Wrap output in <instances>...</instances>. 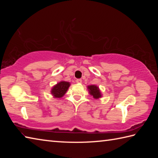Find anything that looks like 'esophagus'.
I'll return each instance as SVG.
<instances>
[{
	"label": "esophagus",
	"mask_w": 158,
	"mask_h": 158,
	"mask_svg": "<svg viewBox=\"0 0 158 158\" xmlns=\"http://www.w3.org/2000/svg\"><path fill=\"white\" fill-rule=\"evenodd\" d=\"M76 82L77 83V84H81V83L82 82V80L81 79H78L76 80Z\"/></svg>",
	"instance_id": "obj_1"
}]
</instances>
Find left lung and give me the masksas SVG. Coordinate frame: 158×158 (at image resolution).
I'll return each mask as SVG.
<instances>
[{
  "label": "left lung",
  "instance_id": "left-lung-1",
  "mask_svg": "<svg viewBox=\"0 0 158 158\" xmlns=\"http://www.w3.org/2000/svg\"><path fill=\"white\" fill-rule=\"evenodd\" d=\"M88 89H89L90 95H92L95 99H99L102 97V93L97 85H90L88 86Z\"/></svg>",
  "mask_w": 158,
  "mask_h": 158
}]
</instances>
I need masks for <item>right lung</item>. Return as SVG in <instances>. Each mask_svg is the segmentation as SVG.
I'll list each match as a JSON object with an SVG mask.
<instances>
[{"mask_svg": "<svg viewBox=\"0 0 158 158\" xmlns=\"http://www.w3.org/2000/svg\"><path fill=\"white\" fill-rule=\"evenodd\" d=\"M70 85V84L68 81H60L56 84L52 88V90H51V93H52L53 98H60L65 94L67 90H68V88Z\"/></svg>", "mask_w": 158, "mask_h": 158, "instance_id": "1", "label": "right lung"}]
</instances>
